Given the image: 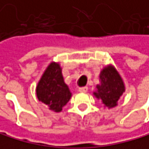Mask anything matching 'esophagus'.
I'll return each mask as SVG.
<instances>
[{
  "label": "esophagus",
  "mask_w": 149,
  "mask_h": 149,
  "mask_svg": "<svg viewBox=\"0 0 149 149\" xmlns=\"http://www.w3.org/2000/svg\"><path fill=\"white\" fill-rule=\"evenodd\" d=\"M79 91L81 92V93H86L88 91V87H86V86L81 87V88H79Z\"/></svg>",
  "instance_id": "esophagus-1"
}]
</instances>
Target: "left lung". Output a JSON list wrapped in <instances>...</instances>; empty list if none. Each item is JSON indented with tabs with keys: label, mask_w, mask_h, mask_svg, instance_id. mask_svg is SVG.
Listing matches in <instances>:
<instances>
[{
	"label": "left lung",
	"mask_w": 149,
	"mask_h": 149,
	"mask_svg": "<svg viewBox=\"0 0 149 149\" xmlns=\"http://www.w3.org/2000/svg\"><path fill=\"white\" fill-rule=\"evenodd\" d=\"M100 84L96 86L97 91L93 92L94 96L108 108L115 107L125 91L122 77L114 66L109 65L100 72Z\"/></svg>",
	"instance_id": "obj_1"
}]
</instances>
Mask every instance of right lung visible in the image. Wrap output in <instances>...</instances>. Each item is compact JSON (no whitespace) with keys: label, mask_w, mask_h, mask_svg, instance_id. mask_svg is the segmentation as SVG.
<instances>
[{"label":"right lung","mask_w":149,"mask_h":149,"mask_svg":"<svg viewBox=\"0 0 149 149\" xmlns=\"http://www.w3.org/2000/svg\"><path fill=\"white\" fill-rule=\"evenodd\" d=\"M36 95L40 101L47 105L54 112H61L72 93L65 84L62 69L58 63L51 62L36 86Z\"/></svg>","instance_id":"1"}]
</instances>
